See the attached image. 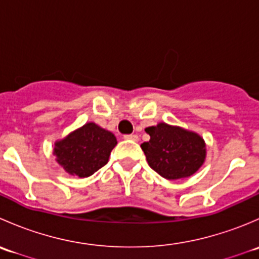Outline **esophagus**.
Masks as SVG:
<instances>
[{"label":"esophagus","mask_w":259,"mask_h":259,"mask_svg":"<svg viewBox=\"0 0 259 259\" xmlns=\"http://www.w3.org/2000/svg\"><path fill=\"white\" fill-rule=\"evenodd\" d=\"M124 139L133 140V142H138V140H139V137H138L137 134H129V135H125Z\"/></svg>","instance_id":"obj_1"}]
</instances>
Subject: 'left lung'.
I'll return each instance as SVG.
<instances>
[{
	"mask_svg": "<svg viewBox=\"0 0 259 259\" xmlns=\"http://www.w3.org/2000/svg\"><path fill=\"white\" fill-rule=\"evenodd\" d=\"M145 132L150 139L142 149L149 166L163 178H189L204 164L207 148L198 133L166 122H158Z\"/></svg>",
	"mask_w": 259,
	"mask_h": 259,
	"instance_id": "obj_1",
	"label": "left lung"
}]
</instances>
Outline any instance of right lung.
I'll return each mask as SVG.
<instances>
[{
    "label": "right lung",
    "mask_w": 259,
    "mask_h": 259,
    "mask_svg": "<svg viewBox=\"0 0 259 259\" xmlns=\"http://www.w3.org/2000/svg\"><path fill=\"white\" fill-rule=\"evenodd\" d=\"M116 144L113 133L90 121L56 140L52 154L67 174L88 178L108 163Z\"/></svg>",
    "instance_id": "1"
}]
</instances>
